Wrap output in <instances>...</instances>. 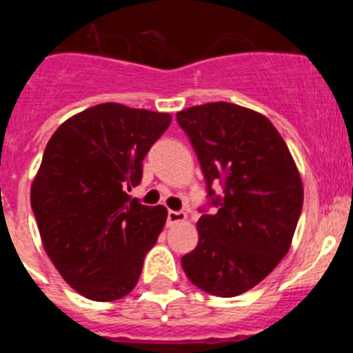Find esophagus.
Returning a JSON list of instances; mask_svg holds the SVG:
<instances>
[{
	"instance_id": "34e87169",
	"label": "esophagus",
	"mask_w": 353,
	"mask_h": 353,
	"mask_svg": "<svg viewBox=\"0 0 353 353\" xmlns=\"http://www.w3.org/2000/svg\"><path fill=\"white\" fill-rule=\"evenodd\" d=\"M187 219V214L182 210H170L168 212V226H174V224H180Z\"/></svg>"
}]
</instances>
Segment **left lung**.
<instances>
[{"mask_svg":"<svg viewBox=\"0 0 353 353\" xmlns=\"http://www.w3.org/2000/svg\"><path fill=\"white\" fill-rule=\"evenodd\" d=\"M208 185H224L217 214L198 221L199 240L182 258L189 281L217 297L254 288L292 245L304 201L297 164L272 121L258 111L210 102L176 113Z\"/></svg>","mask_w":353,"mask_h":353,"instance_id":"8db88e82","label":"left lung"}]
</instances>
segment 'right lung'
<instances>
[{
  "instance_id": "right-lung-1",
  "label": "right lung",
  "mask_w": 353,
  "mask_h": 353,
  "mask_svg": "<svg viewBox=\"0 0 353 353\" xmlns=\"http://www.w3.org/2000/svg\"><path fill=\"white\" fill-rule=\"evenodd\" d=\"M170 123V113L105 102L65 120L46 146L31 208L56 270L90 301L132 292L164 228L166 208L127 191L139 185L143 159Z\"/></svg>"
}]
</instances>
